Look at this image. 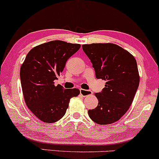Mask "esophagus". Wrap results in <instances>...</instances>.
<instances>
[{
	"mask_svg": "<svg viewBox=\"0 0 159 159\" xmlns=\"http://www.w3.org/2000/svg\"><path fill=\"white\" fill-rule=\"evenodd\" d=\"M80 93L81 95H82L83 97H87V96H90L91 95L92 91L91 90H84V89H80Z\"/></svg>",
	"mask_w": 159,
	"mask_h": 159,
	"instance_id": "1",
	"label": "esophagus"
}]
</instances>
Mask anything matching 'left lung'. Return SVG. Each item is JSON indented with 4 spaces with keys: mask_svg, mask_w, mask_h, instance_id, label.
Instances as JSON below:
<instances>
[{
    "mask_svg": "<svg viewBox=\"0 0 159 159\" xmlns=\"http://www.w3.org/2000/svg\"><path fill=\"white\" fill-rule=\"evenodd\" d=\"M82 49L93 64L96 78L106 81L105 88L95 93L98 106L89 109V117L99 125L118 121L129 109L139 87L137 61L114 43L84 44Z\"/></svg>",
    "mask_w": 159,
    "mask_h": 159,
    "instance_id": "obj_1",
    "label": "left lung"
}]
</instances>
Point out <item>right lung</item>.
Masks as SVG:
<instances>
[{
    "label": "right lung",
    "instance_id": "1",
    "mask_svg": "<svg viewBox=\"0 0 159 159\" xmlns=\"http://www.w3.org/2000/svg\"><path fill=\"white\" fill-rule=\"evenodd\" d=\"M81 48L78 43L52 41L32 48L20 68V80L26 106L38 119L53 123L66 114L77 88L64 89L54 81L63 71L67 60Z\"/></svg>",
    "mask_w": 159,
    "mask_h": 159
}]
</instances>
